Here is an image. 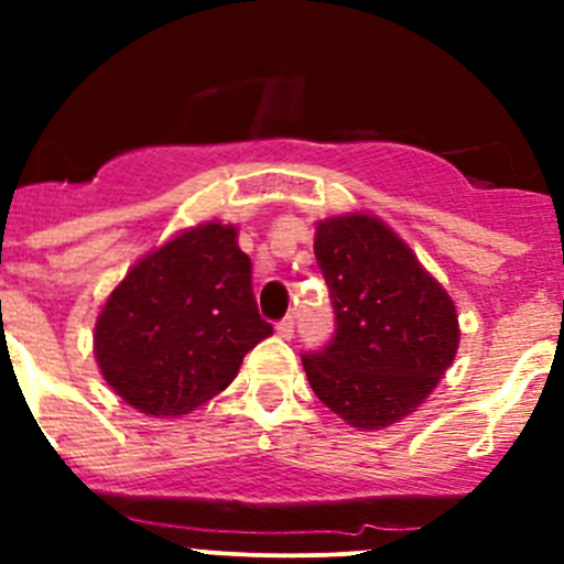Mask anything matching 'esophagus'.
Returning a JSON list of instances; mask_svg holds the SVG:
<instances>
[{
	"instance_id": "34e87169",
	"label": "esophagus",
	"mask_w": 564,
	"mask_h": 564,
	"mask_svg": "<svg viewBox=\"0 0 564 564\" xmlns=\"http://www.w3.org/2000/svg\"><path fill=\"white\" fill-rule=\"evenodd\" d=\"M276 333L282 338H293V316H285L282 322H276Z\"/></svg>"
}]
</instances>
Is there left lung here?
<instances>
[{"mask_svg": "<svg viewBox=\"0 0 564 564\" xmlns=\"http://www.w3.org/2000/svg\"><path fill=\"white\" fill-rule=\"evenodd\" d=\"M313 251L336 330L322 350L302 352L307 381L350 426H390L415 412L455 361V305L376 217L318 223Z\"/></svg>", "mask_w": 564, "mask_h": 564, "instance_id": "obj_1", "label": "left lung"}]
</instances>
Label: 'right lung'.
<instances>
[{"instance_id":"right-lung-1","label":"right lung","mask_w":564,"mask_h":564,"mask_svg":"<svg viewBox=\"0 0 564 564\" xmlns=\"http://www.w3.org/2000/svg\"><path fill=\"white\" fill-rule=\"evenodd\" d=\"M237 228L208 223L141 259L96 325L104 378L134 410L186 415L237 376L273 327L259 316Z\"/></svg>"}]
</instances>
